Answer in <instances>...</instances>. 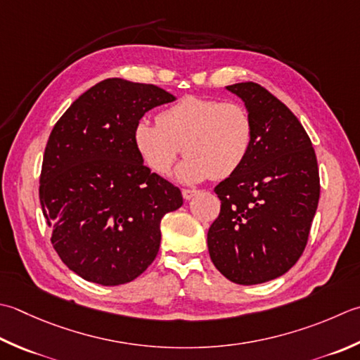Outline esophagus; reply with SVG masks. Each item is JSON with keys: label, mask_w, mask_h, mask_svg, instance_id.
<instances>
[{"label": "esophagus", "mask_w": 360, "mask_h": 360, "mask_svg": "<svg viewBox=\"0 0 360 360\" xmlns=\"http://www.w3.org/2000/svg\"><path fill=\"white\" fill-rule=\"evenodd\" d=\"M195 195H198V190H192V188H182V196H184V200H192Z\"/></svg>", "instance_id": "esophagus-1"}]
</instances>
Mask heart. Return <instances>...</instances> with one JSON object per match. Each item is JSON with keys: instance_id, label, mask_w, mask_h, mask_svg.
Masks as SVG:
<instances>
[{"instance_id": "b5f03b06", "label": "heart", "mask_w": 360, "mask_h": 360, "mask_svg": "<svg viewBox=\"0 0 360 360\" xmlns=\"http://www.w3.org/2000/svg\"><path fill=\"white\" fill-rule=\"evenodd\" d=\"M158 123L140 118L132 142L145 165L158 174L172 170L181 151L186 159L176 178L187 184L234 174L250 158L255 123L242 104L186 95L158 114Z\"/></svg>"}]
</instances>
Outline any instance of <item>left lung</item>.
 <instances>
[{"label":"left lung","instance_id":"1","mask_svg":"<svg viewBox=\"0 0 360 360\" xmlns=\"http://www.w3.org/2000/svg\"><path fill=\"white\" fill-rule=\"evenodd\" d=\"M228 90L255 123L250 158L215 187L220 215L207 232L217 270L236 284L283 276L304 251L320 198L314 146L287 105L256 82Z\"/></svg>","mask_w":360,"mask_h":360}]
</instances>
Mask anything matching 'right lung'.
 Listing matches in <instances>:
<instances>
[{
    "label": "right lung",
    "mask_w": 360,
    "mask_h": 360,
    "mask_svg": "<svg viewBox=\"0 0 360 360\" xmlns=\"http://www.w3.org/2000/svg\"><path fill=\"white\" fill-rule=\"evenodd\" d=\"M174 96L153 84L109 77L65 110L49 134L39 198L51 243L82 279L120 285L156 259L160 220L181 190L143 165L134 126Z\"/></svg>",
    "instance_id": "right-lung-1"
}]
</instances>
